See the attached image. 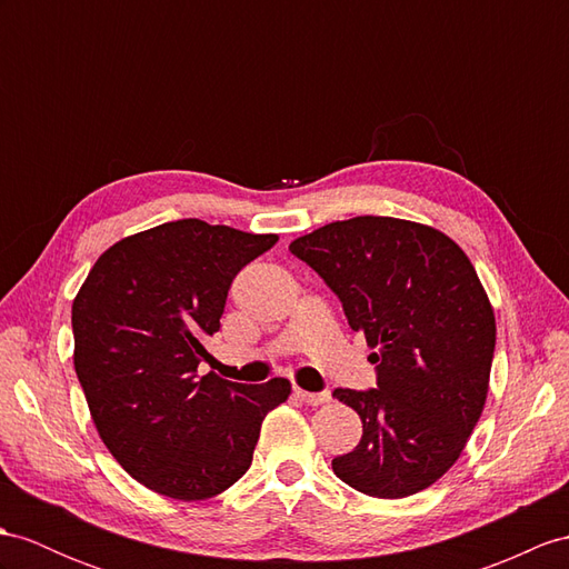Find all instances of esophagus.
I'll list each match as a JSON object with an SVG mask.
<instances>
[{"instance_id":"esophagus-1","label":"esophagus","mask_w":569,"mask_h":569,"mask_svg":"<svg viewBox=\"0 0 569 569\" xmlns=\"http://www.w3.org/2000/svg\"><path fill=\"white\" fill-rule=\"evenodd\" d=\"M295 393H297V398H301L303 403H309V406H321V403H328V400H330L328 391L311 393V391H303V389H295Z\"/></svg>"}]
</instances>
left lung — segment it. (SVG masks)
Here are the masks:
<instances>
[{
  "instance_id": "1",
  "label": "left lung",
  "mask_w": 569,
  "mask_h": 569,
  "mask_svg": "<svg viewBox=\"0 0 569 569\" xmlns=\"http://www.w3.org/2000/svg\"><path fill=\"white\" fill-rule=\"evenodd\" d=\"M365 332L377 389H336L362 439L332 459L350 488L398 500L459 459L488 398L495 313L468 256L445 233L396 217L332 221L292 241Z\"/></svg>"
}]
</instances>
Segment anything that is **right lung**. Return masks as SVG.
<instances>
[{
  "label": "right lung",
  "instance_id": "obj_1",
  "mask_svg": "<svg viewBox=\"0 0 569 569\" xmlns=\"http://www.w3.org/2000/svg\"><path fill=\"white\" fill-rule=\"evenodd\" d=\"M277 243L202 219L166 221L110 246L72 303L74 369L108 451L144 488L207 500L253 461L287 379L237 383L198 367L229 287Z\"/></svg>",
  "mask_w": 569,
  "mask_h": 569
}]
</instances>
